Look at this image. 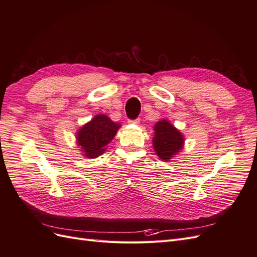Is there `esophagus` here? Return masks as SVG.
Wrapping results in <instances>:
<instances>
[{"label":"esophagus","instance_id":"1","mask_svg":"<svg viewBox=\"0 0 257 257\" xmlns=\"http://www.w3.org/2000/svg\"><path fill=\"white\" fill-rule=\"evenodd\" d=\"M128 122L132 123V124H139V123H141V119L136 118V119H134V120H128Z\"/></svg>","mask_w":257,"mask_h":257}]
</instances>
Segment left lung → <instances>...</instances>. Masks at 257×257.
<instances>
[{"instance_id": "left-lung-1", "label": "left lung", "mask_w": 257, "mask_h": 257, "mask_svg": "<svg viewBox=\"0 0 257 257\" xmlns=\"http://www.w3.org/2000/svg\"><path fill=\"white\" fill-rule=\"evenodd\" d=\"M153 147L159 158L164 161H169L183 147V135L175 128L168 121L162 120L154 126Z\"/></svg>"}]
</instances>
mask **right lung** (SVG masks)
Returning <instances> with one entry per match:
<instances>
[{
    "mask_svg": "<svg viewBox=\"0 0 257 257\" xmlns=\"http://www.w3.org/2000/svg\"><path fill=\"white\" fill-rule=\"evenodd\" d=\"M119 127L120 124L112 122L105 114L96 115L82 126L77 135V141L84 151L85 157L95 159L103 154Z\"/></svg>",
    "mask_w": 257,
    "mask_h": 257,
    "instance_id": "1",
    "label": "right lung"
}]
</instances>
